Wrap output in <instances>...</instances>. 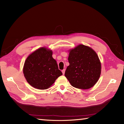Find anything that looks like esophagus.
<instances>
[{
	"label": "esophagus",
	"instance_id": "34e87169",
	"mask_svg": "<svg viewBox=\"0 0 124 124\" xmlns=\"http://www.w3.org/2000/svg\"><path fill=\"white\" fill-rule=\"evenodd\" d=\"M65 69H63V70H62V72L63 75H64V73H65Z\"/></svg>",
	"mask_w": 124,
	"mask_h": 124
}]
</instances>
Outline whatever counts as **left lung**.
<instances>
[{
  "label": "left lung",
  "mask_w": 124,
  "mask_h": 124,
  "mask_svg": "<svg viewBox=\"0 0 124 124\" xmlns=\"http://www.w3.org/2000/svg\"><path fill=\"white\" fill-rule=\"evenodd\" d=\"M65 76L73 87L86 89L92 87L101 75V65L96 52L79 45L70 50Z\"/></svg>",
  "instance_id": "obj_1"
}]
</instances>
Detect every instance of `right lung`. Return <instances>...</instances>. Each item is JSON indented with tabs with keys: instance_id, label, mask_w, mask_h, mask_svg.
Returning <instances> with one entry per match:
<instances>
[{
	"instance_id": "right-lung-1",
	"label": "right lung",
	"mask_w": 124,
	"mask_h": 124,
	"mask_svg": "<svg viewBox=\"0 0 124 124\" xmlns=\"http://www.w3.org/2000/svg\"><path fill=\"white\" fill-rule=\"evenodd\" d=\"M23 73L28 83L39 89H47L62 75L52 57V51L45 47L36 50L27 57Z\"/></svg>"
}]
</instances>
